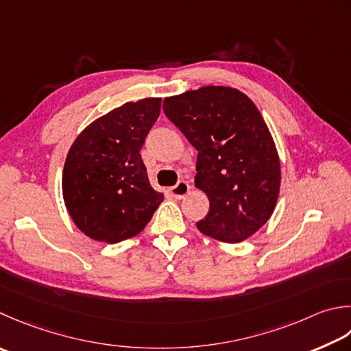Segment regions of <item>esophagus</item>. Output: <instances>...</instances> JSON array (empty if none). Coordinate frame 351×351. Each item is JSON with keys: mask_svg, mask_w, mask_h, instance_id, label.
Instances as JSON below:
<instances>
[{"mask_svg": "<svg viewBox=\"0 0 351 351\" xmlns=\"http://www.w3.org/2000/svg\"><path fill=\"white\" fill-rule=\"evenodd\" d=\"M170 195L173 196V197H176V199H182L184 196H187L189 195V191H190V184L187 182V181H180L178 182L175 187H171L170 190Z\"/></svg>", "mask_w": 351, "mask_h": 351, "instance_id": "34e87169", "label": "esophagus"}]
</instances>
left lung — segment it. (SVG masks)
Returning a JSON list of instances; mask_svg holds the SVG:
<instances>
[{
  "label": "left lung",
  "mask_w": 351,
  "mask_h": 351,
  "mask_svg": "<svg viewBox=\"0 0 351 351\" xmlns=\"http://www.w3.org/2000/svg\"><path fill=\"white\" fill-rule=\"evenodd\" d=\"M164 112L197 150L196 189L210 201L197 230L240 243L269 221L280 193V158L262 114L230 86H202L164 99Z\"/></svg>",
  "instance_id": "obj_1"
}]
</instances>
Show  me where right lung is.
<instances>
[{"label": "right lung", "instance_id": "obj_1", "mask_svg": "<svg viewBox=\"0 0 351 351\" xmlns=\"http://www.w3.org/2000/svg\"><path fill=\"white\" fill-rule=\"evenodd\" d=\"M161 112V97L128 101L82 130L68 150L62 195L75 226L97 242L138 234L164 201L140 150Z\"/></svg>", "mask_w": 351, "mask_h": 351}]
</instances>
